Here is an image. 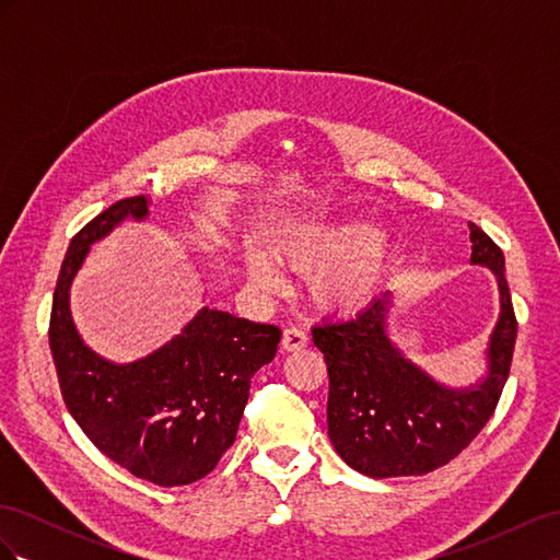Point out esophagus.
Listing matches in <instances>:
<instances>
[{"label":"esophagus","mask_w":560,"mask_h":560,"mask_svg":"<svg viewBox=\"0 0 560 560\" xmlns=\"http://www.w3.org/2000/svg\"><path fill=\"white\" fill-rule=\"evenodd\" d=\"M306 346H308V334L306 331L299 329V327L284 329V334H282V350L294 352V350H301V348H306Z\"/></svg>","instance_id":"esophagus-1"}]
</instances>
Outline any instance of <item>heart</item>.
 Returning a JSON list of instances; mask_svg holds the SVG:
<instances>
[{
  "mask_svg": "<svg viewBox=\"0 0 560 560\" xmlns=\"http://www.w3.org/2000/svg\"><path fill=\"white\" fill-rule=\"evenodd\" d=\"M270 257L311 276V296L319 308L352 311L376 296L383 282L389 241L366 219L334 217L315 222L270 245ZM249 273L264 287H276L278 273L254 254Z\"/></svg>",
  "mask_w": 560,
  "mask_h": 560,
  "instance_id": "b5f03b06",
  "label": "heart"
}]
</instances>
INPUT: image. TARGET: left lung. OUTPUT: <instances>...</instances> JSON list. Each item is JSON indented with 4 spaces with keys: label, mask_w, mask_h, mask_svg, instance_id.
I'll use <instances>...</instances> for the list:
<instances>
[{
    "label": "left lung",
    "mask_w": 560,
    "mask_h": 560,
    "mask_svg": "<svg viewBox=\"0 0 560 560\" xmlns=\"http://www.w3.org/2000/svg\"><path fill=\"white\" fill-rule=\"evenodd\" d=\"M471 264L493 270L500 317L486 348V376L455 389L406 360L387 334L389 292L350 319L313 327L329 374L327 425L336 453L374 479L418 477L451 463L493 416L510 376L516 315L504 278V254L469 224Z\"/></svg>",
    "instance_id": "left-lung-1"
}]
</instances>
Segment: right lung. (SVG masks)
Returning <instances> with one entry per match:
<instances>
[{
    "instance_id": "add662e5",
    "label": "right lung",
    "mask_w": 560,
    "mask_h": 560,
    "mask_svg": "<svg viewBox=\"0 0 560 560\" xmlns=\"http://www.w3.org/2000/svg\"><path fill=\"white\" fill-rule=\"evenodd\" d=\"M147 214V196L118 200L74 235L54 292L48 343L62 399L83 434L138 479L173 488L206 477L231 448L252 376L276 358L282 334L206 306L138 362L114 364L93 352L74 327L72 280L93 243Z\"/></svg>"
}]
</instances>
